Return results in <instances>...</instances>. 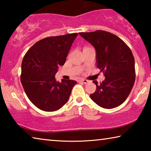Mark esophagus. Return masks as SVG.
<instances>
[{"instance_id": "obj_1", "label": "esophagus", "mask_w": 151, "mask_h": 151, "mask_svg": "<svg viewBox=\"0 0 151 151\" xmlns=\"http://www.w3.org/2000/svg\"><path fill=\"white\" fill-rule=\"evenodd\" d=\"M80 82H82V83H83L84 84H86L88 83V81L86 80V79H81V80L79 81Z\"/></svg>"}]
</instances>
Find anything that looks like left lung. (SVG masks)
Here are the masks:
<instances>
[{"mask_svg":"<svg viewBox=\"0 0 151 151\" xmlns=\"http://www.w3.org/2000/svg\"><path fill=\"white\" fill-rule=\"evenodd\" d=\"M95 48L96 67L105 79L90 94L94 103L104 109H113L126 101L135 81L134 58L130 48L115 35L104 30L79 32Z\"/></svg>","mask_w":151,"mask_h":151,"instance_id":"8db88e82","label":"left lung"}]
</instances>
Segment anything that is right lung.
<instances>
[{
    "mask_svg": "<svg viewBox=\"0 0 151 151\" xmlns=\"http://www.w3.org/2000/svg\"><path fill=\"white\" fill-rule=\"evenodd\" d=\"M78 33L48 37L30 47L21 65L20 82L31 103L44 111L60 109L69 99L76 81L55 79L58 66L66 58Z\"/></svg>",
    "mask_w": 151,
    "mask_h": 151,
    "instance_id": "1",
    "label": "right lung"
}]
</instances>
